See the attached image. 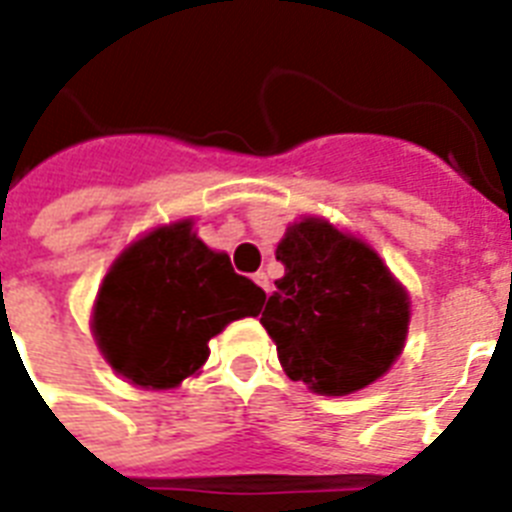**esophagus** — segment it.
Instances as JSON below:
<instances>
[{
  "label": "esophagus",
  "mask_w": 512,
  "mask_h": 512,
  "mask_svg": "<svg viewBox=\"0 0 512 512\" xmlns=\"http://www.w3.org/2000/svg\"><path fill=\"white\" fill-rule=\"evenodd\" d=\"M253 282H256V285H259V288L264 290V293H269V277H267V272H256V275H253Z\"/></svg>",
  "instance_id": "34e87169"
}]
</instances>
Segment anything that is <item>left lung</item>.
I'll return each instance as SVG.
<instances>
[{
    "instance_id": "left-lung-1",
    "label": "left lung",
    "mask_w": 512,
    "mask_h": 512,
    "mask_svg": "<svg viewBox=\"0 0 512 512\" xmlns=\"http://www.w3.org/2000/svg\"><path fill=\"white\" fill-rule=\"evenodd\" d=\"M261 325L290 380L312 394L349 396L383 378L404 351L410 293L362 237L322 216L288 224Z\"/></svg>"
}]
</instances>
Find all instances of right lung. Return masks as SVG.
Masks as SVG:
<instances>
[{
  "mask_svg": "<svg viewBox=\"0 0 512 512\" xmlns=\"http://www.w3.org/2000/svg\"><path fill=\"white\" fill-rule=\"evenodd\" d=\"M192 219L161 224L129 243L102 277L92 335L102 359L137 388L166 391L206 365L208 341L256 317L267 293L208 248Z\"/></svg>",
  "mask_w": 512,
  "mask_h": 512,
  "instance_id": "add662e5",
  "label": "right lung"
}]
</instances>
